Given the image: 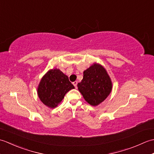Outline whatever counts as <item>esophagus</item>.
Wrapping results in <instances>:
<instances>
[{
  "label": "esophagus",
  "instance_id": "obj_1",
  "mask_svg": "<svg viewBox=\"0 0 154 154\" xmlns=\"http://www.w3.org/2000/svg\"><path fill=\"white\" fill-rule=\"evenodd\" d=\"M73 85L75 86V88L77 87V81H74V82L73 83Z\"/></svg>",
  "mask_w": 154,
  "mask_h": 154
}]
</instances>
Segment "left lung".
I'll return each instance as SVG.
<instances>
[{
	"mask_svg": "<svg viewBox=\"0 0 154 154\" xmlns=\"http://www.w3.org/2000/svg\"><path fill=\"white\" fill-rule=\"evenodd\" d=\"M77 87L87 102L97 106L109 96L112 83L105 69L94 63L83 72V79Z\"/></svg>",
	"mask_w": 154,
	"mask_h": 154,
	"instance_id": "8db88e82",
	"label": "left lung"
}]
</instances>
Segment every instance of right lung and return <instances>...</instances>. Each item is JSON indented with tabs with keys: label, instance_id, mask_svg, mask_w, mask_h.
<instances>
[{
	"label": "right lung",
	"instance_id": "add662e5",
	"mask_svg": "<svg viewBox=\"0 0 154 154\" xmlns=\"http://www.w3.org/2000/svg\"><path fill=\"white\" fill-rule=\"evenodd\" d=\"M69 78L57 69L49 71L42 77L38 88L39 98L45 105L55 108L68 91L74 89Z\"/></svg>",
	"mask_w": 154,
	"mask_h": 154
}]
</instances>
